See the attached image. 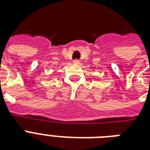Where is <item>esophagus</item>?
Listing matches in <instances>:
<instances>
[{"instance_id": "esophagus-1", "label": "esophagus", "mask_w": 150, "mask_h": 150, "mask_svg": "<svg viewBox=\"0 0 150 150\" xmlns=\"http://www.w3.org/2000/svg\"><path fill=\"white\" fill-rule=\"evenodd\" d=\"M79 62L80 61H79L78 59H75V60H74V61H73V63L75 64H79Z\"/></svg>"}]
</instances>
